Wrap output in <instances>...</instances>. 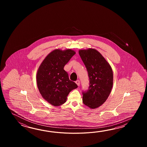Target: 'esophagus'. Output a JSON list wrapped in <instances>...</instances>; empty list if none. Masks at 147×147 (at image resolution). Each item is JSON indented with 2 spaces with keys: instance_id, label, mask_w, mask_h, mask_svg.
<instances>
[{
  "instance_id": "esophagus-1",
  "label": "esophagus",
  "mask_w": 147,
  "mask_h": 147,
  "mask_svg": "<svg viewBox=\"0 0 147 147\" xmlns=\"http://www.w3.org/2000/svg\"><path fill=\"white\" fill-rule=\"evenodd\" d=\"M76 84L78 85V86H79V85H80V81L79 80L76 81Z\"/></svg>"
}]
</instances>
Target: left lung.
<instances>
[{
  "mask_svg": "<svg viewBox=\"0 0 147 147\" xmlns=\"http://www.w3.org/2000/svg\"><path fill=\"white\" fill-rule=\"evenodd\" d=\"M79 54L87 68L90 80L89 89L82 93V101L90 109H96L103 104L111 92L113 69L103 56L94 48L79 50Z\"/></svg>",
  "mask_w": 147,
  "mask_h": 147,
  "instance_id": "8db88e82",
  "label": "left lung"
}]
</instances>
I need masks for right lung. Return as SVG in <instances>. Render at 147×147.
Listing matches in <instances>:
<instances>
[{"label":"right lung","mask_w":147,"mask_h":147,"mask_svg":"<svg viewBox=\"0 0 147 147\" xmlns=\"http://www.w3.org/2000/svg\"><path fill=\"white\" fill-rule=\"evenodd\" d=\"M75 53L70 49H55L45 57L38 68L36 75L38 90L44 99L53 106L65 103L69 92L78 87L69 80L63 69Z\"/></svg>","instance_id":"obj_1"}]
</instances>
